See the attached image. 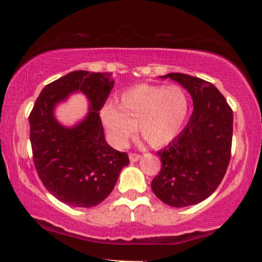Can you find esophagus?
<instances>
[{"label":"esophagus","instance_id":"1","mask_svg":"<svg viewBox=\"0 0 262 262\" xmlns=\"http://www.w3.org/2000/svg\"><path fill=\"white\" fill-rule=\"evenodd\" d=\"M128 159H130V162H137V161L141 159V155H138V154H130L128 155Z\"/></svg>","mask_w":262,"mask_h":262}]
</instances>
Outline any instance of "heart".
Wrapping results in <instances>:
<instances>
[{"instance_id":"b5f03b06","label":"heart","mask_w":262,"mask_h":262,"mask_svg":"<svg viewBox=\"0 0 262 262\" xmlns=\"http://www.w3.org/2000/svg\"><path fill=\"white\" fill-rule=\"evenodd\" d=\"M189 98L180 85L139 84L119 96V105L108 102L100 111L107 138L120 148L136 130L151 146L173 141L186 124Z\"/></svg>"}]
</instances>
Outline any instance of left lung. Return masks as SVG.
Listing matches in <instances>:
<instances>
[{
	"instance_id": "8db88e82",
	"label": "left lung",
	"mask_w": 262,
	"mask_h": 262,
	"mask_svg": "<svg viewBox=\"0 0 262 262\" xmlns=\"http://www.w3.org/2000/svg\"><path fill=\"white\" fill-rule=\"evenodd\" d=\"M160 77L181 84L191 95L194 108L181 134L157 152L162 167L151 189L169 206L195 205L216 191L228 169L232 111L210 82L181 73Z\"/></svg>"
}]
</instances>
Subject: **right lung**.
<instances>
[{"instance_id": "add662e5", "label": "right lung", "mask_w": 262, "mask_h": 262, "mask_svg": "<svg viewBox=\"0 0 262 262\" xmlns=\"http://www.w3.org/2000/svg\"><path fill=\"white\" fill-rule=\"evenodd\" d=\"M114 81L112 73L77 70L45 85L30 114L31 144L37 173L46 189L74 207L103 202L117 184L128 156L106 142L100 110ZM74 92L89 100L83 120L71 127L55 118V108Z\"/></svg>"}]
</instances>
